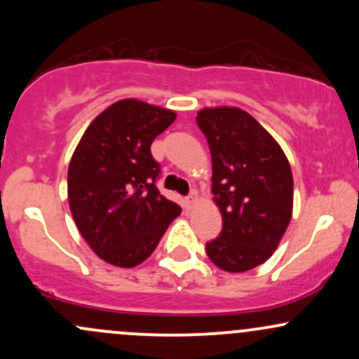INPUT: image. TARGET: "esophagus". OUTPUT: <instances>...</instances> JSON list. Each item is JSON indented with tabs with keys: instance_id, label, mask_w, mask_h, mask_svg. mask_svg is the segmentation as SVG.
<instances>
[{
	"instance_id": "obj_1",
	"label": "esophagus",
	"mask_w": 359,
	"mask_h": 359,
	"mask_svg": "<svg viewBox=\"0 0 359 359\" xmlns=\"http://www.w3.org/2000/svg\"><path fill=\"white\" fill-rule=\"evenodd\" d=\"M196 199H198V194H196V192H191V194H189V196H187V199H186L187 206H189V208H192V206H194Z\"/></svg>"
}]
</instances>
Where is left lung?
<instances>
[{"instance_id": "left-lung-1", "label": "left lung", "mask_w": 359, "mask_h": 359, "mask_svg": "<svg viewBox=\"0 0 359 359\" xmlns=\"http://www.w3.org/2000/svg\"><path fill=\"white\" fill-rule=\"evenodd\" d=\"M212 163V194L223 216L206 254L219 269L245 273L273 255L293 211V175L281 147L245 110H199Z\"/></svg>"}]
</instances>
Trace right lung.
<instances>
[{"mask_svg":"<svg viewBox=\"0 0 359 359\" xmlns=\"http://www.w3.org/2000/svg\"><path fill=\"white\" fill-rule=\"evenodd\" d=\"M175 112L135 98L93 119L68 168L71 215L81 237L112 266L135 267L151 255L180 206L160 194L151 143Z\"/></svg>","mask_w":359,"mask_h":359,"instance_id":"right-lung-1","label":"right lung"}]
</instances>
